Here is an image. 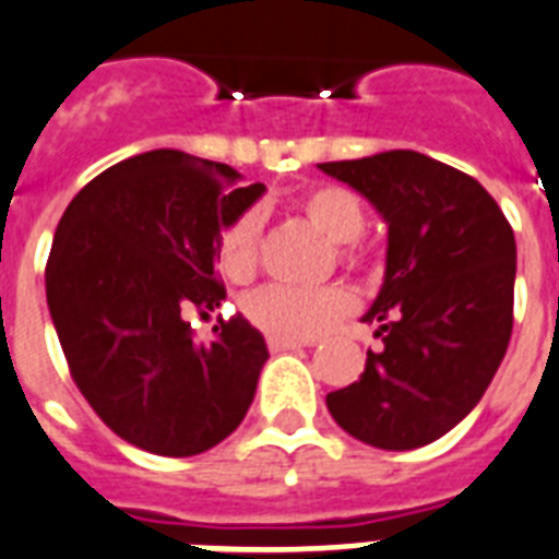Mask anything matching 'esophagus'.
I'll list each match as a JSON object with an SVG mask.
<instances>
[{"mask_svg": "<svg viewBox=\"0 0 559 559\" xmlns=\"http://www.w3.org/2000/svg\"><path fill=\"white\" fill-rule=\"evenodd\" d=\"M302 345H313V343L311 340H290V336H269V348L274 354L294 352V348H302Z\"/></svg>", "mask_w": 559, "mask_h": 559, "instance_id": "esophagus-1", "label": "esophagus"}]
</instances>
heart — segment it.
I'll return each mask as SVG.
<instances>
[{"label": "heart", "instance_id": "b5f03b06", "mask_svg": "<svg viewBox=\"0 0 559 559\" xmlns=\"http://www.w3.org/2000/svg\"><path fill=\"white\" fill-rule=\"evenodd\" d=\"M297 211L313 228L340 246L345 262H362V251L354 239L366 230V207L354 191L343 186H317L297 200ZM262 219L248 211L230 225L219 242V265L230 280H248L260 262ZM357 308V297L348 285L331 283L317 288L299 285H265L248 299V317L262 331L290 340H313Z\"/></svg>", "mask_w": 559, "mask_h": 559}]
</instances>
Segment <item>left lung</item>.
<instances>
[{"label": "left lung", "instance_id": "1", "mask_svg": "<svg viewBox=\"0 0 559 559\" xmlns=\"http://www.w3.org/2000/svg\"><path fill=\"white\" fill-rule=\"evenodd\" d=\"M389 223L385 280L362 317L380 354L325 396L336 426L373 449L440 440L483 400L514 325L518 246L477 179L417 151L322 163Z\"/></svg>", "mask_w": 559, "mask_h": 559}]
</instances>
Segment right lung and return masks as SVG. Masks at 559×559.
Wrapping results in <instances>:
<instances>
[{
  "label": "right lung",
  "mask_w": 559,
  "mask_h": 559,
  "mask_svg": "<svg viewBox=\"0 0 559 559\" xmlns=\"http://www.w3.org/2000/svg\"><path fill=\"white\" fill-rule=\"evenodd\" d=\"M265 193L230 165L147 151L91 179L53 234L45 290L76 389L136 449L193 456L242 423L269 359L237 317L193 340L188 311L225 299L223 230Z\"/></svg>",
  "instance_id": "obj_1"
}]
</instances>
